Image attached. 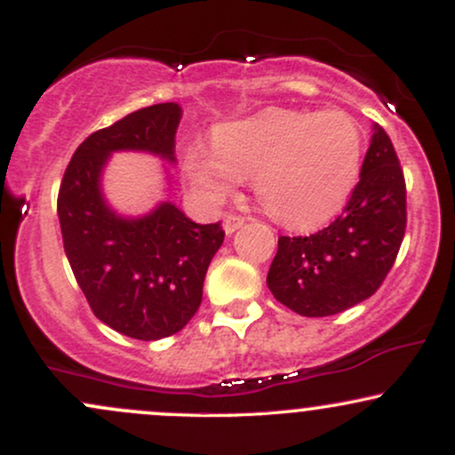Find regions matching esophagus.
I'll return each mask as SVG.
<instances>
[{"mask_svg":"<svg viewBox=\"0 0 455 455\" xmlns=\"http://www.w3.org/2000/svg\"><path fill=\"white\" fill-rule=\"evenodd\" d=\"M243 222H245V218H242V216H227V218H224V222H222L224 233L233 235L235 231H237V228L243 227Z\"/></svg>","mask_w":455,"mask_h":455,"instance_id":"1","label":"esophagus"}]
</instances>
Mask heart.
Instances as JSON below:
<instances>
[{
    "mask_svg": "<svg viewBox=\"0 0 455 455\" xmlns=\"http://www.w3.org/2000/svg\"><path fill=\"white\" fill-rule=\"evenodd\" d=\"M212 149L190 145L188 184L207 205H220L252 177L257 196L275 220L293 228L327 222L359 180L363 134L348 113L269 108L216 128Z\"/></svg>",
    "mask_w": 455,
    "mask_h": 455,
    "instance_id": "obj_1",
    "label": "heart"
}]
</instances>
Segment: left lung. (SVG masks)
Wrapping results in <instances>:
<instances>
[{
  "label": "left lung",
  "instance_id": "1",
  "mask_svg": "<svg viewBox=\"0 0 455 455\" xmlns=\"http://www.w3.org/2000/svg\"><path fill=\"white\" fill-rule=\"evenodd\" d=\"M374 134L348 205L307 237H278L267 274L271 295L301 316H331L377 293L406 228V186L383 128Z\"/></svg>",
  "mask_w": 455,
  "mask_h": 455
}]
</instances>
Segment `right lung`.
<instances>
[{
    "instance_id": "add662e5",
    "label": "right lung",
    "mask_w": 455,
    "mask_h": 455,
    "mask_svg": "<svg viewBox=\"0 0 455 455\" xmlns=\"http://www.w3.org/2000/svg\"><path fill=\"white\" fill-rule=\"evenodd\" d=\"M180 119V104L162 102L90 134L57 196L66 257L87 304L104 325L134 340H160L188 325L224 242L220 222H192L171 201L143 216H124L104 196V169L117 151H143L175 164Z\"/></svg>"
}]
</instances>
